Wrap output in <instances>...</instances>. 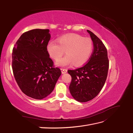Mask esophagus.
Wrapping results in <instances>:
<instances>
[{"mask_svg":"<svg viewBox=\"0 0 133 133\" xmlns=\"http://www.w3.org/2000/svg\"><path fill=\"white\" fill-rule=\"evenodd\" d=\"M61 71L62 74H66V73L67 72V70L66 69H61Z\"/></svg>","mask_w":133,"mask_h":133,"instance_id":"1","label":"esophagus"}]
</instances>
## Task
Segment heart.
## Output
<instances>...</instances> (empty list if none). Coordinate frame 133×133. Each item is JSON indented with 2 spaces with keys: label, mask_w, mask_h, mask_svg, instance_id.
Here are the masks:
<instances>
[{
  "label": "heart",
  "mask_w": 133,
  "mask_h": 133,
  "mask_svg": "<svg viewBox=\"0 0 133 133\" xmlns=\"http://www.w3.org/2000/svg\"><path fill=\"white\" fill-rule=\"evenodd\" d=\"M57 42L50 41L46 46L47 51L53 60L58 61L65 51L66 56L57 62L59 67L81 66L88 61L92 51L93 44L91 39L84 38L76 34H69L61 36Z\"/></svg>",
  "instance_id": "heart-1"
}]
</instances>
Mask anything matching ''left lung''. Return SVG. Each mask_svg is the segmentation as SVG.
<instances>
[{
    "label": "left lung",
    "mask_w": 133,
    "mask_h": 133,
    "mask_svg": "<svg viewBox=\"0 0 133 133\" xmlns=\"http://www.w3.org/2000/svg\"><path fill=\"white\" fill-rule=\"evenodd\" d=\"M94 45L88 63L81 68L68 70L71 76L69 90L72 97L79 102L92 99L103 88L107 78L109 62L106 47L94 33L87 30Z\"/></svg>",
    "instance_id": "8db88e82"
}]
</instances>
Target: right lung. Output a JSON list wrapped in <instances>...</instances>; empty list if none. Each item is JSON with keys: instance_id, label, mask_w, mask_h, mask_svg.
Instances as JSON below:
<instances>
[{"instance_id": "1", "label": "right lung", "mask_w": 133, "mask_h": 133, "mask_svg": "<svg viewBox=\"0 0 133 133\" xmlns=\"http://www.w3.org/2000/svg\"><path fill=\"white\" fill-rule=\"evenodd\" d=\"M49 29H34L23 33L14 47L12 67L22 91L35 99H42L54 89L61 75L54 67L46 46L50 40Z\"/></svg>"}]
</instances>
